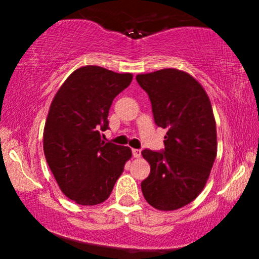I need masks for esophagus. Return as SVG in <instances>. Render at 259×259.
Returning a JSON list of instances; mask_svg holds the SVG:
<instances>
[{"instance_id": "34e87169", "label": "esophagus", "mask_w": 259, "mask_h": 259, "mask_svg": "<svg viewBox=\"0 0 259 259\" xmlns=\"http://www.w3.org/2000/svg\"><path fill=\"white\" fill-rule=\"evenodd\" d=\"M133 156H134V158H140V157H141V151L138 150V148H134Z\"/></svg>"}]
</instances>
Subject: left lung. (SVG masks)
<instances>
[{
  "mask_svg": "<svg viewBox=\"0 0 259 259\" xmlns=\"http://www.w3.org/2000/svg\"><path fill=\"white\" fill-rule=\"evenodd\" d=\"M152 103L154 123L167 129L164 151L144 150L151 173L141 183L148 204L175 210L201 194L217 156V127L207 92L174 68L136 75Z\"/></svg>",
  "mask_w": 259,
  "mask_h": 259,
  "instance_id": "left-lung-1",
  "label": "left lung"
}]
</instances>
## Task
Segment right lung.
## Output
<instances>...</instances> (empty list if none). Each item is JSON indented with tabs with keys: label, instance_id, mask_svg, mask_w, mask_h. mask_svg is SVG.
<instances>
[{
	"label": "right lung",
	"instance_id": "obj_1",
	"mask_svg": "<svg viewBox=\"0 0 259 259\" xmlns=\"http://www.w3.org/2000/svg\"><path fill=\"white\" fill-rule=\"evenodd\" d=\"M133 74L97 65L78 68L53 97L44 129V152L59 189L82 206L111 195L132 158L126 146L103 141L113 100L130 85Z\"/></svg>",
	"mask_w": 259,
	"mask_h": 259
}]
</instances>
